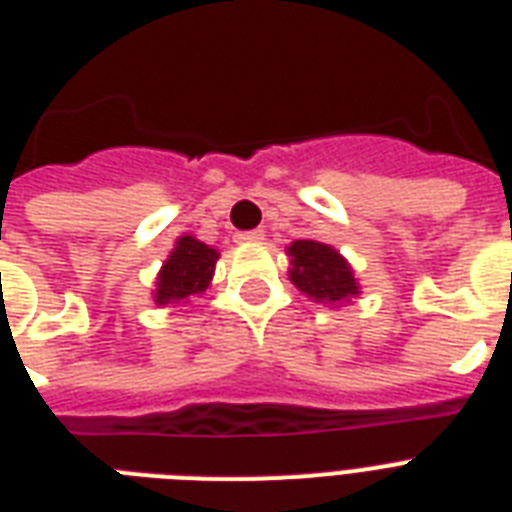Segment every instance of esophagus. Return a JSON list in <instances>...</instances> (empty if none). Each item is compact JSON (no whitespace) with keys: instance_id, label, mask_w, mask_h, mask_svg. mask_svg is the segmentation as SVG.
Here are the masks:
<instances>
[{"instance_id":"34e87169","label":"esophagus","mask_w":512,"mask_h":512,"mask_svg":"<svg viewBox=\"0 0 512 512\" xmlns=\"http://www.w3.org/2000/svg\"><path fill=\"white\" fill-rule=\"evenodd\" d=\"M263 230H244V233H239L236 239L239 241H263Z\"/></svg>"}]
</instances>
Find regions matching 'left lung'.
<instances>
[{"label": "left lung", "instance_id": "left-lung-1", "mask_svg": "<svg viewBox=\"0 0 512 512\" xmlns=\"http://www.w3.org/2000/svg\"><path fill=\"white\" fill-rule=\"evenodd\" d=\"M292 284L317 300H349L357 295V282L349 263L333 247L319 241H295L290 247Z\"/></svg>", "mask_w": 512, "mask_h": 512}]
</instances>
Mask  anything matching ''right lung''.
<instances>
[{"mask_svg":"<svg viewBox=\"0 0 512 512\" xmlns=\"http://www.w3.org/2000/svg\"><path fill=\"white\" fill-rule=\"evenodd\" d=\"M217 257H220L217 249H212L209 244L193 239V236H182L158 276L155 300L177 303V300H187L190 295L204 292L212 282Z\"/></svg>","mask_w":512,"mask_h":512,"instance_id":"obj_1","label":"right lung"}]
</instances>
